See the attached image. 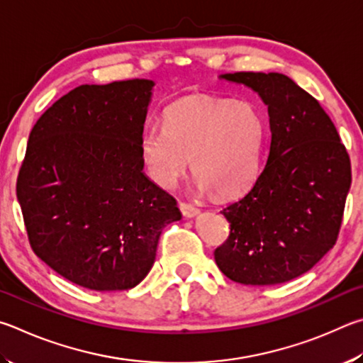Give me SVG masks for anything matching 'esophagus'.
I'll return each instance as SVG.
<instances>
[{
  "label": "esophagus",
  "instance_id": "34e87169",
  "mask_svg": "<svg viewBox=\"0 0 363 363\" xmlns=\"http://www.w3.org/2000/svg\"><path fill=\"white\" fill-rule=\"evenodd\" d=\"M180 211L183 213V217H186V218L196 217V215L199 213V208L194 207L193 204H188V202H180Z\"/></svg>",
  "mask_w": 363,
  "mask_h": 363
}]
</instances>
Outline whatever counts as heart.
Segmentation results:
<instances>
[{
	"instance_id": "b5f03b06",
	"label": "heart",
	"mask_w": 363,
	"mask_h": 363,
	"mask_svg": "<svg viewBox=\"0 0 363 363\" xmlns=\"http://www.w3.org/2000/svg\"><path fill=\"white\" fill-rule=\"evenodd\" d=\"M264 140V121L252 104L188 97L164 113V127H146L140 152L148 175L169 188L186 172L202 189L228 198L255 180Z\"/></svg>"
}]
</instances>
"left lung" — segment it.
I'll return each instance as SVG.
<instances>
[{
	"mask_svg": "<svg viewBox=\"0 0 363 363\" xmlns=\"http://www.w3.org/2000/svg\"><path fill=\"white\" fill-rule=\"evenodd\" d=\"M268 105L269 150L249 193L225 207L230 236L215 262L231 281L276 285L308 272L338 239L351 159L313 95L282 73L221 74Z\"/></svg>",
	"mask_w": 363,
	"mask_h": 363,
	"instance_id": "8db88e82",
	"label": "left lung"
}]
</instances>
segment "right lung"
I'll use <instances>...</instances> for the list:
<instances>
[{
	"label": "right lung",
	"mask_w": 363,
	"mask_h": 363,
	"mask_svg": "<svg viewBox=\"0 0 363 363\" xmlns=\"http://www.w3.org/2000/svg\"><path fill=\"white\" fill-rule=\"evenodd\" d=\"M155 82L82 84L30 132L17 199L38 258L97 291L129 290L148 274L177 201L143 174L140 140Z\"/></svg>",
	"instance_id": "add662e5"
}]
</instances>
